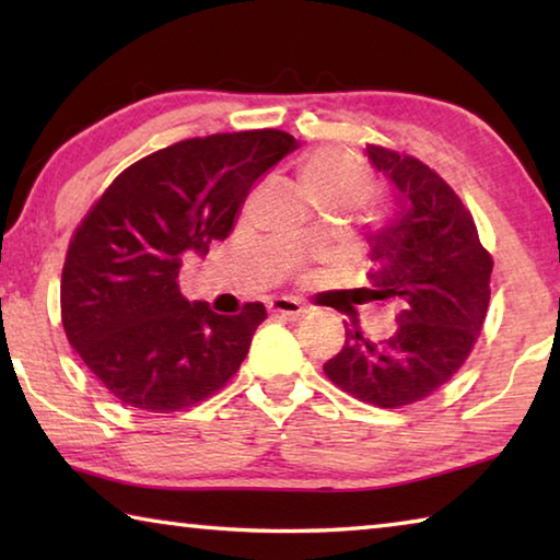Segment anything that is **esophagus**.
<instances>
[{
  "instance_id": "1",
  "label": "esophagus",
  "mask_w": 560,
  "mask_h": 560,
  "mask_svg": "<svg viewBox=\"0 0 560 560\" xmlns=\"http://www.w3.org/2000/svg\"><path fill=\"white\" fill-rule=\"evenodd\" d=\"M269 311H271V314L287 316V318H301L303 314H306V308H303L296 299H289V296L271 299L269 301Z\"/></svg>"
}]
</instances>
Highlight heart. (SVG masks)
<instances>
[{
    "instance_id": "1",
    "label": "heart",
    "mask_w": 560,
    "mask_h": 560,
    "mask_svg": "<svg viewBox=\"0 0 560 560\" xmlns=\"http://www.w3.org/2000/svg\"><path fill=\"white\" fill-rule=\"evenodd\" d=\"M301 183L318 207L350 210L373 195L375 183L368 165L338 150H318L301 165Z\"/></svg>"
}]
</instances>
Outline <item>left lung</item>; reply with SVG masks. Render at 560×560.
<instances>
[{"label":"left lung","instance_id":"obj_1","mask_svg":"<svg viewBox=\"0 0 560 560\" xmlns=\"http://www.w3.org/2000/svg\"><path fill=\"white\" fill-rule=\"evenodd\" d=\"M365 155L395 187L397 212L371 240V287L358 303L390 301L395 330L368 338L346 328V346L324 363L340 390L375 407L432 395L469 358L489 308L491 254L471 212L444 179L412 155L368 145Z\"/></svg>","mask_w":560,"mask_h":560}]
</instances>
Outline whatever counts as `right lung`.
<instances>
[{
    "instance_id": "obj_1",
    "label": "right lung",
    "mask_w": 560,
    "mask_h": 560,
    "mask_svg": "<svg viewBox=\"0 0 560 560\" xmlns=\"http://www.w3.org/2000/svg\"><path fill=\"white\" fill-rule=\"evenodd\" d=\"M283 130L217 132L158 150L113 179L83 217L61 273V320L122 405L177 412L240 371L264 303L220 316L177 287L187 254L230 236L252 185L296 150Z\"/></svg>"
}]
</instances>
